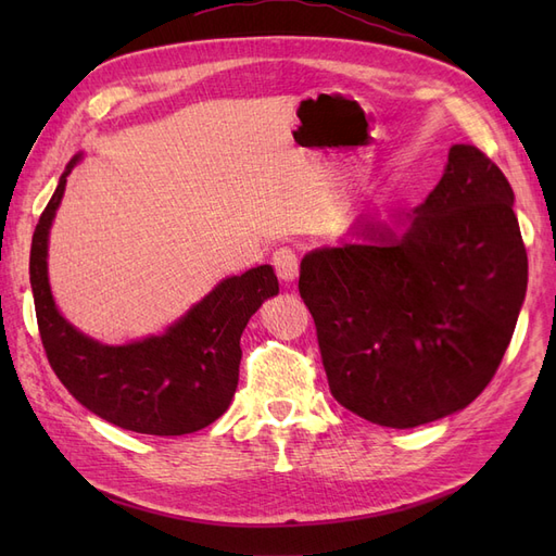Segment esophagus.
I'll return each instance as SVG.
<instances>
[{"mask_svg": "<svg viewBox=\"0 0 556 556\" xmlns=\"http://www.w3.org/2000/svg\"><path fill=\"white\" fill-rule=\"evenodd\" d=\"M271 264H274V268H276V274H278V278L280 280H285V282H292L296 276H299V260H296V252L292 250V248H278L276 252H274V257H271Z\"/></svg>", "mask_w": 556, "mask_h": 556, "instance_id": "1", "label": "esophagus"}]
</instances>
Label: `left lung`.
<instances>
[{
  "label": "left lung",
  "mask_w": 556,
  "mask_h": 556,
  "mask_svg": "<svg viewBox=\"0 0 556 556\" xmlns=\"http://www.w3.org/2000/svg\"><path fill=\"white\" fill-rule=\"evenodd\" d=\"M513 201L498 166L457 143L401 233L362 217L359 241L301 260L299 294L343 408L410 429L466 408L490 384L527 294Z\"/></svg>",
  "instance_id": "obj_1"
}]
</instances>
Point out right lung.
<instances>
[{
	"mask_svg": "<svg viewBox=\"0 0 556 556\" xmlns=\"http://www.w3.org/2000/svg\"><path fill=\"white\" fill-rule=\"evenodd\" d=\"M62 174L31 237L29 282L46 357L60 382L106 422L150 435H182L215 422L239 384L241 333L248 319L278 294L274 268L262 264L225 278L162 336L102 345L74 329L55 308L48 282V231L64 194Z\"/></svg>",
	"mask_w": 556,
	"mask_h": 556,
	"instance_id": "obj_1",
	"label": "right lung"
}]
</instances>
